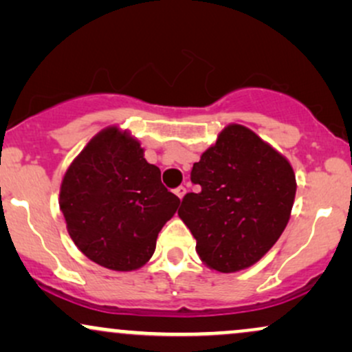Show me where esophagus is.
<instances>
[{
	"instance_id": "obj_1",
	"label": "esophagus",
	"mask_w": 352,
	"mask_h": 352,
	"mask_svg": "<svg viewBox=\"0 0 352 352\" xmlns=\"http://www.w3.org/2000/svg\"><path fill=\"white\" fill-rule=\"evenodd\" d=\"M185 193H187V188H185L184 185H180V187H177V188H175V195L179 197L180 200L184 199V197H185Z\"/></svg>"
}]
</instances>
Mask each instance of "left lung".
Returning <instances> with one entry per match:
<instances>
[{"label": "left lung", "instance_id": "1", "mask_svg": "<svg viewBox=\"0 0 352 352\" xmlns=\"http://www.w3.org/2000/svg\"><path fill=\"white\" fill-rule=\"evenodd\" d=\"M190 179L201 192L184 197L179 217L210 270L235 273L254 265L288 225L296 195L292 164L245 125H227Z\"/></svg>", "mask_w": 352, "mask_h": 352}]
</instances>
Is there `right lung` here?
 <instances>
[{"mask_svg":"<svg viewBox=\"0 0 352 352\" xmlns=\"http://www.w3.org/2000/svg\"><path fill=\"white\" fill-rule=\"evenodd\" d=\"M180 199L164 187L144 148L117 125L92 137L72 160L59 192L67 233L89 260L114 272L139 270Z\"/></svg>","mask_w":352,"mask_h":352,"instance_id":"obj_1","label":"right lung"}]
</instances>
